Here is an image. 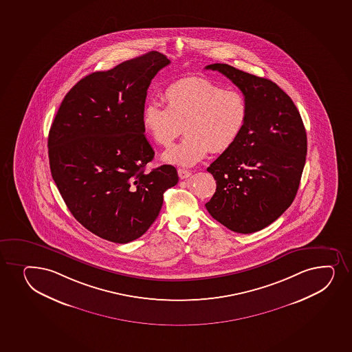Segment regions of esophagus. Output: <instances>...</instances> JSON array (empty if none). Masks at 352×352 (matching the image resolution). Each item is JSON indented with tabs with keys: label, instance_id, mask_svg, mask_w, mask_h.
Returning a JSON list of instances; mask_svg holds the SVG:
<instances>
[{
	"label": "esophagus",
	"instance_id": "34e87169",
	"mask_svg": "<svg viewBox=\"0 0 352 352\" xmlns=\"http://www.w3.org/2000/svg\"><path fill=\"white\" fill-rule=\"evenodd\" d=\"M179 178L180 179H186L188 178L192 175V172L190 170H184V168H179L178 170Z\"/></svg>",
	"mask_w": 352,
	"mask_h": 352
}]
</instances>
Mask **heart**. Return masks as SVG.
I'll use <instances>...</instances> for the list:
<instances>
[{
    "label": "heart",
    "instance_id": "heart-1",
    "mask_svg": "<svg viewBox=\"0 0 352 352\" xmlns=\"http://www.w3.org/2000/svg\"><path fill=\"white\" fill-rule=\"evenodd\" d=\"M164 102L165 107L157 103L144 107L142 126L162 147L170 146L184 127L185 139L162 154L164 162L179 166H193L210 150H230L248 119V103L242 92L205 77H186L170 84Z\"/></svg>",
    "mask_w": 352,
    "mask_h": 352
}]
</instances>
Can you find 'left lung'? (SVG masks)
<instances>
[{
	"label": "left lung",
	"mask_w": 352,
	"mask_h": 352,
	"mask_svg": "<svg viewBox=\"0 0 352 352\" xmlns=\"http://www.w3.org/2000/svg\"><path fill=\"white\" fill-rule=\"evenodd\" d=\"M247 99L241 137L207 168L217 190L208 213L228 230L250 234L273 223L296 197L307 157V133L292 98L267 78L215 63Z\"/></svg>",
	"instance_id": "left-lung-1"
}]
</instances>
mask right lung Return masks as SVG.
<instances>
[{
  "instance_id": "right-lung-1",
  "label": "right lung",
  "mask_w": 352,
  "mask_h": 352,
  "mask_svg": "<svg viewBox=\"0 0 352 352\" xmlns=\"http://www.w3.org/2000/svg\"><path fill=\"white\" fill-rule=\"evenodd\" d=\"M166 56L150 52L80 79L64 97L47 147L52 179L87 230L127 243L158 217L164 192L178 184L175 167L145 172L154 151L144 135L147 89Z\"/></svg>"
}]
</instances>
